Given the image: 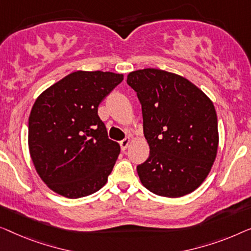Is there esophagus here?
Listing matches in <instances>:
<instances>
[{"instance_id":"34e87169","label":"esophagus","mask_w":251,"mask_h":251,"mask_svg":"<svg viewBox=\"0 0 251 251\" xmlns=\"http://www.w3.org/2000/svg\"><path fill=\"white\" fill-rule=\"evenodd\" d=\"M129 143H130V139L129 137H127V139H124L123 141H121V148H122V150L123 151H125L127 148H128V146H129Z\"/></svg>"}]
</instances>
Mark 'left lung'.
Listing matches in <instances>:
<instances>
[{
	"label": "left lung",
	"instance_id": "1",
	"mask_svg": "<svg viewBox=\"0 0 251 251\" xmlns=\"http://www.w3.org/2000/svg\"><path fill=\"white\" fill-rule=\"evenodd\" d=\"M127 84L142 105L149 158L136 167L140 181L154 195L179 198L202 184L218 149L213 101L177 74L147 68L129 73Z\"/></svg>",
	"mask_w": 251,
	"mask_h": 251
}]
</instances>
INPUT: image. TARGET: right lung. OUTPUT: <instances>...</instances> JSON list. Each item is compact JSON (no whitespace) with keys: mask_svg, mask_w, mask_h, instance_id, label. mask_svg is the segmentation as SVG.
Instances as JSON below:
<instances>
[{"mask_svg":"<svg viewBox=\"0 0 251 251\" xmlns=\"http://www.w3.org/2000/svg\"><path fill=\"white\" fill-rule=\"evenodd\" d=\"M123 79V74L78 70L36 99L28 147L38 176L53 192L77 199L107 183L121 147L108 139L98 107Z\"/></svg>","mask_w":251,"mask_h":251,"instance_id":"obj_1","label":"right lung"}]
</instances>
